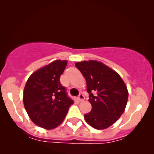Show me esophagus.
Here are the masks:
<instances>
[{"instance_id": "esophagus-1", "label": "esophagus", "mask_w": 154, "mask_h": 154, "mask_svg": "<svg viewBox=\"0 0 154 154\" xmlns=\"http://www.w3.org/2000/svg\"><path fill=\"white\" fill-rule=\"evenodd\" d=\"M79 100H80V101H82L83 100H84V98H85V97H84V96H83V93H80V94H79Z\"/></svg>"}]
</instances>
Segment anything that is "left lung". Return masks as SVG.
Returning a JSON list of instances; mask_svg holds the SVG:
<instances>
[{
    "instance_id": "1",
    "label": "left lung",
    "mask_w": 154,
    "mask_h": 154,
    "mask_svg": "<svg viewBox=\"0 0 154 154\" xmlns=\"http://www.w3.org/2000/svg\"><path fill=\"white\" fill-rule=\"evenodd\" d=\"M86 80L91 112L84 115L86 122L96 129L109 128L124 111L128 100L126 86L120 75L96 60L75 63Z\"/></svg>"
}]
</instances>
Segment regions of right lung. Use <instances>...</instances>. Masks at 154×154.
<instances>
[{
    "label": "right lung",
    "mask_w": 154,
    "mask_h": 154,
    "mask_svg": "<svg viewBox=\"0 0 154 154\" xmlns=\"http://www.w3.org/2000/svg\"><path fill=\"white\" fill-rule=\"evenodd\" d=\"M66 65L67 60H54L34 72L25 86L26 111L35 125L45 129L59 126L73 103L60 82Z\"/></svg>",
    "instance_id": "add662e5"
}]
</instances>
